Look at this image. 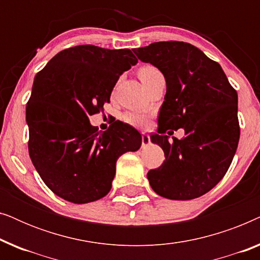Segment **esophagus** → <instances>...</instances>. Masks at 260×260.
Segmentation results:
<instances>
[{"label": "esophagus", "instance_id": "1", "mask_svg": "<svg viewBox=\"0 0 260 260\" xmlns=\"http://www.w3.org/2000/svg\"><path fill=\"white\" fill-rule=\"evenodd\" d=\"M150 143V136L148 134H142V147H148Z\"/></svg>", "mask_w": 260, "mask_h": 260}]
</instances>
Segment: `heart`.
Here are the masks:
<instances>
[{"label": "heart", "instance_id": "1", "mask_svg": "<svg viewBox=\"0 0 260 260\" xmlns=\"http://www.w3.org/2000/svg\"><path fill=\"white\" fill-rule=\"evenodd\" d=\"M154 71H156L155 67L144 66L140 70L138 76H140V78H142L147 76L148 73L154 72ZM123 120L125 123L130 124V125H134L137 127H145L149 123V115L144 111H130L123 116Z\"/></svg>", "mask_w": 260, "mask_h": 260}]
</instances>
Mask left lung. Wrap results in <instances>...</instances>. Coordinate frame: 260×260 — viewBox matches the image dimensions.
Listing matches in <instances>:
<instances>
[{"label":"left lung","instance_id":"8db88e82","mask_svg":"<svg viewBox=\"0 0 260 260\" xmlns=\"http://www.w3.org/2000/svg\"><path fill=\"white\" fill-rule=\"evenodd\" d=\"M137 58L157 67L167 92L152 143L166 159L148 173L155 193L170 200H191L215 187L236 154L240 129L238 94L225 72L195 46L181 41L154 42L134 49ZM185 129L181 140L163 135ZM172 134V132H169Z\"/></svg>","mask_w":260,"mask_h":260}]
</instances>
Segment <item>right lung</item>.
<instances>
[{
  "instance_id": "obj_1",
  "label": "right lung",
  "mask_w": 260,
  "mask_h": 260,
  "mask_svg": "<svg viewBox=\"0 0 260 260\" xmlns=\"http://www.w3.org/2000/svg\"><path fill=\"white\" fill-rule=\"evenodd\" d=\"M130 49L92 45L63 49L34 78L26 106L28 150L42 181L73 204L104 198L116 162L141 148L135 127L116 120L104 133L88 117L104 110L119 77L136 65Z\"/></svg>"
}]
</instances>
